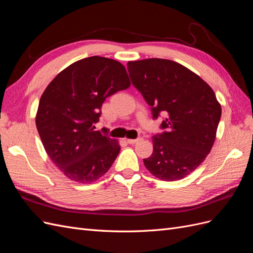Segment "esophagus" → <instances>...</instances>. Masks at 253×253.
<instances>
[{"label": "esophagus", "mask_w": 253, "mask_h": 253, "mask_svg": "<svg viewBox=\"0 0 253 253\" xmlns=\"http://www.w3.org/2000/svg\"><path fill=\"white\" fill-rule=\"evenodd\" d=\"M142 140H143V138H141V137H139V138H136V139H127L126 141H127V143H129V144H135V143L139 142V141H142Z\"/></svg>", "instance_id": "34e87169"}]
</instances>
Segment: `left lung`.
<instances>
[{
    "instance_id": "1",
    "label": "left lung",
    "mask_w": 253,
    "mask_h": 253,
    "mask_svg": "<svg viewBox=\"0 0 253 253\" xmlns=\"http://www.w3.org/2000/svg\"><path fill=\"white\" fill-rule=\"evenodd\" d=\"M127 71L153 118L167 115L160 125L167 131L152 137L154 150L143 159L145 168L162 180L182 179L204 162L215 140L221 115L215 94L200 76L171 60L129 61Z\"/></svg>"
}]
</instances>
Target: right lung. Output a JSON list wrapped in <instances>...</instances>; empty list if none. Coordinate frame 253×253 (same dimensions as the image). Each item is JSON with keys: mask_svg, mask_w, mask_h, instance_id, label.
<instances>
[{"mask_svg": "<svg viewBox=\"0 0 253 253\" xmlns=\"http://www.w3.org/2000/svg\"><path fill=\"white\" fill-rule=\"evenodd\" d=\"M129 85L120 62L94 56L71 64L45 88L36 125L47 155L66 177L88 183L109 171L120 145L95 131V124L105 98Z\"/></svg>", "mask_w": 253, "mask_h": 253, "instance_id": "right-lung-1", "label": "right lung"}]
</instances>
